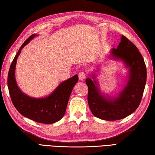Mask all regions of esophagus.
<instances>
[{"label": "esophagus", "mask_w": 155, "mask_h": 155, "mask_svg": "<svg viewBox=\"0 0 155 155\" xmlns=\"http://www.w3.org/2000/svg\"><path fill=\"white\" fill-rule=\"evenodd\" d=\"M86 77V74L84 72H80L79 74H78V78L81 81H83V79H85Z\"/></svg>", "instance_id": "obj_1"}]
</instances>
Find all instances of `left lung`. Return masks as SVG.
<instances>
[{"label":"left lung","mask_w":155,"mask_h":155,"mask_svg":"<svg viewBox=\"0 0 155 155\" xmlns=\"http://www.w3.org/2000/svg\"><path fill=\"white\" fill-rule=\"evenodd\" d=\"M110 57L122 62L128 70L127 82L114 96L104 94L100 89L96 74L85 80L88 87L87 101L94 116L113 121L124 118L137 109L142 98L146 83V67L137 47L122 35L117 48H112Z\"/></svg>","instance_id":"1"}]
</instances>
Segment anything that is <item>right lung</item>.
Returning a JSON list of instances; mask_svg holds the SVG:
<instances>
[{
    "instance_id": "obj_1",
    "label": "right lung",
    "mask_w": 155,
    "mask_h": 155,
    "mask_svg": "<svg viewBox=\"0 0 155 155\" xmlns=\"http://www.w3.org/2000/svg\"><path fill=\"white\" fill-rule=\"evenodd\" d=\"M38 35L33 34L26 40L18 51L10 66L7 85L12 101L18 112L23 116L42 124H53L61 120L65 113L73 87L78 82L75 74L59 84L51 94L43 98H33L22 92L18 86L15 77L18 57L24 47Z\"/></svg>"
}]
</instances>
